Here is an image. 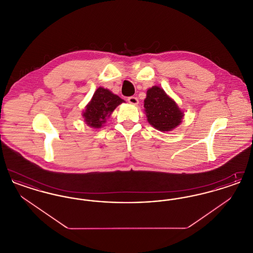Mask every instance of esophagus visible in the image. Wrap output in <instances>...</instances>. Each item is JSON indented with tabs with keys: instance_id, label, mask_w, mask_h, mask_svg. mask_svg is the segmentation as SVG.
<instances>
[{
	"instance_id": "esophagus-1",
	"label": "esophagus",
	"mask_w": 253,
	"mask_h": 253,
	"mask_svg": "<svg viewBox=\"0 0 253 253\" xmlns=\"http://www.w3.org/2000/svg\"><path fill=\"white\" fill-rule=\"evenodd\" d=\"M127 100L132 105H137L138 104V98L135 97V96H130V97H128Z\"/></svg>"
}]
</instances>
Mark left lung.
<instances>
[{"label": "left lung", "mask_w": 253, "mask_h": 253, "mask_svg": "<svg viewBox=\"0 0 253 253\" xmlns=\"http://www.w3.org/2000/svg\"><path fill=\"white\" fill-rule=\"evenodd\" d=\"M144 108L148 122L161 132L173 130L180 124L184 117L175 101L158 86L148 89Z\"/></svg>", "instance_id": "8db88e82"}]
</instances>
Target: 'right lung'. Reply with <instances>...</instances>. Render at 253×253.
<instances>
[{
  "instance_id": "add662e5",
  "label": "right lung",
  "mask_w": 253,
  "mask_h": 253,
  "mask_svg": "<svg viewBox=\"0 0 253 253\" xmlns=\"http://www.w3.org/2000/svg\"><path fill=\"white\" fill-rule=\"evenodd\" d=\"M122 102H124L122 98L108 89L98 87L84 111L83 117L86 124L95 129L102 127L114 110Z\"/></svg>"
}]
</instances>
